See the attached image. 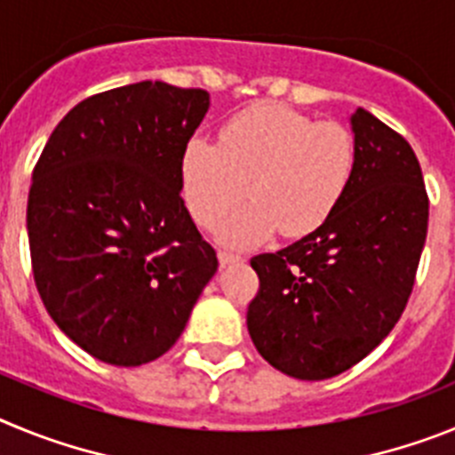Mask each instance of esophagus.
<instances>
[{"instance_id":"esophagus-1","label":"esophagus","mask_w":455,"mask_h":455,"mask_svg":"<svg viewBox=\"0 0 455 455\" xmlns=\"http://www.w3.org/2000/svg\"><path fill=\"white\" fill-rule=\"evenodd\" d=\"M219 262H220V267H228V264L243 262V257L236 255V252H232V251H219Z\"/></svg>"}]
</instances>
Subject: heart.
<instances>
[{"mask_svg":"<svg viewBox=\"0 0 455 455\" xmlns=\"http://www.w3.org/2000/svg\"><path fill=\"white\" fill-rule=\"evenodd\" d=\"M355 139L339 123H316L284 104H257L220 130V143L191 139L182 155V193L193 220L220 239L255 246L273 232L300 239L339 207L355 171Z\"/></svg>","mask_w":455,"mask_h":455,"instance_id":"obj_1","label":"heart"}]
</instances>
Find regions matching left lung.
<instances>
[{
	"mask_svg": "<svg viewBox=\"0 0 455 455\" xmlns=\"http://www.w3.org/2000/svg\"><path fill=\"white\" fill-rule=\"evenodd\" d=\"M355 171L319 230L251 259L259 291L248 332L271 367L300 380L347 371L408 305L428 230V196L408 140L357 108Z\"/></svg>",
	"mask_w": 455,
	"mask_h": 455,
	"instance_id": "1",
	"label": "left lung"
}]
</instances>
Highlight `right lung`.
Listing matches in <instances>:
<instances>
[{"label": "right lung", "mask_w": 455, "mask_h": 455, "mask_svg": "<svg viewBox=\"0 0 455 455\" xmlns=\"http://www.w3.org/2000/svg\"><path fill=\"white\" fill-rule=\"evenodd\" d=\"M207 108L203 88H111L70 108L36 164V287L54 323L102 363L164 355L219 268L180 196L184 148Z\"/></svg>", "instance_id": "1"}]
</instances>
